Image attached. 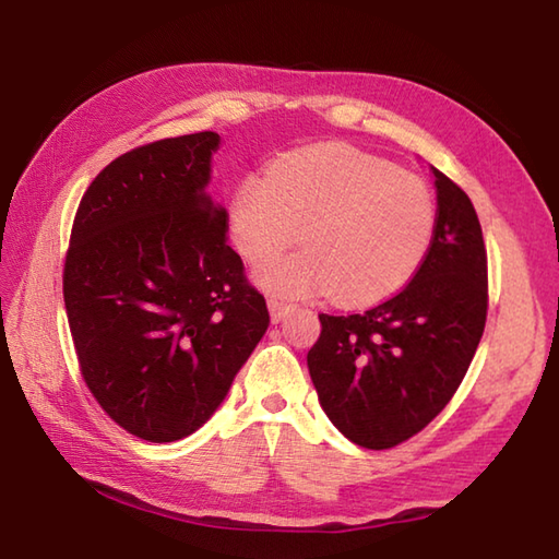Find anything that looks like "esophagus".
<instances>
[{
    "label": "esophagus",
    "mask_w": 559,
    "mask_h": 559,
    "mask_svg": "<svg viewBox=\"0 0 559 559\" xmlns=\"http://www.w3.org/2000/svg\"><path fill=\"white\" fill-rule=\"evenodd\" d=\"M293 310V305L283 302V300H269V312H271V322H281L283 317Z\"/></svg>",
    "instance_id": "obj_1"
}]
</instances>
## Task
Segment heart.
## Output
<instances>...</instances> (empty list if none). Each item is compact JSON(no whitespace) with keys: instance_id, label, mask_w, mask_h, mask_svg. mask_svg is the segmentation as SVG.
Listing matches in <instances>:
<instances>
[{"instance_id":"heart-1","label":"heart","mask_w":559,"mask_h":559,"mask_svg":"<svg viewBox=\"0 0 559 559\" xmlns=\"http://www.w3.org/2000/svg\"><path fill=\"white\" fill-rule=\"evenodd\" d=\"M436 223L429 183L346 145L288 152L229 195V237L249 264L286 254L300 235L308 245L259 271V286L281 298L324 290L346 305L385 298L419 271Z\"/></svg>"}]
</instances>
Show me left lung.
I'll list each match as a JSON object with an SVG mask.
<instances>
[{"mask_svg":"<svg viewBox=\"0 0 559 559\" xmlns=\"http://www.w3.org/2000/svg\"><path fill=\"white\" fill-rule=\"evenodd\" d=\"M439 223L395 298L360 314H320L310 378L330 421L356 445L412 439L461 385L487 320V251L467 193L431 167Z\"/></svg>","mask_w":559,"mask_h":559,"instance_id":"obj_1","label":"left lung"}]
</instances>
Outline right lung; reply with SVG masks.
<instances>
[{
	"mask_svg": "<svg viewBox=\"0 0 559 559\" xmlns=\"http://www.w3.org/2000/svg\"><path fill=\"white\" fill-rule=\"evenodd\" d=\"M221 135L126 152L82 195L64 310L86 388L128 433L186 439L213 417L266 334V300L211 199Z\"/></svg>",
	"mask_w": 559,
	"mask_h": 559,
	"instance_id": "obj_1",
	"label": "right lung"
}]
</instances>
